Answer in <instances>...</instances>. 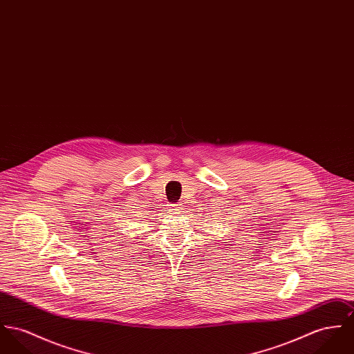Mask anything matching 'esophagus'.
Listing matches in <instances>:
<instances>
[{"label":"esophagus","mask_w":354,"mask_h":354,"mask_svg":"<svg viewBox=\"0 0 354 354\" xmlns=\"http://www.w3.org/2000/svg\"><path fill=\"white\" fill-rule=\"evenodd\" d=\"M169 207H168V213L169 214H172V216H178V214H180V210H182V205H179V203H175V205H168Z\"/></svg>","instance_id":"34e87169"}]
</instances>
